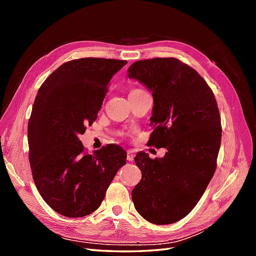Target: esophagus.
Instances as JSON below:
<instances>
[{
  "label": "esophagus",
  "mask_w": 256,
  "mask_h": 256,
  "mask_svg": "<svg viewBox=\"0 0 256 256\" xmlns=\"http://www.w3.org/2000/svg\"><path fill=\"white\" fill-rule=\"evenodd\" d=\"M126 160H128V162H133L134 160V153L132 150H128V157H126Z\"/></svg>",
  "instance_id": "1"
}]
</instances>
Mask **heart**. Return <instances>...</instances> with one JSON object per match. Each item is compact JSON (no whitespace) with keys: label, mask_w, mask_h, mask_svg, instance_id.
<instances>
[{"label":"heart","mask_w":256,"mask_h":256,"mask_svg":"<svg viewBox=\"0 0 256 256\" xmlns=\"http://www.w3.org/2000/svg\"><path fill=\"white\" fill-rule=\"evenodd\" d=\"M133 91H134V90H133Z\"/></svg>","instance_id":"b5f03b06"}]
</instances>
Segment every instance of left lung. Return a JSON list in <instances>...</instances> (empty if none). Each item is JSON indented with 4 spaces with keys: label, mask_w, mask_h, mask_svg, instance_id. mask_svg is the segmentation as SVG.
Wrapping results in <instances>:
<instances>
[{
    "label": "left lung",
    "mask_w": 256,
    "mask_h": 256,
    "mask_svg": "<svg viewBox=\"0 0 256 256\" xmlns=\"http://www.w3.org/2000/svg\"><path fill=\"white\" fill-rule=\"evenodd\" d=\"M153 94L148 143L164 148L162 158L138 152L142 179L134 187L135 209L155 224H170L197 204L216 166L221 118L214 92L204 78L176 58L135 62L128 70Z\"/></svg>",
    "instance_id": "8db88e82"
}]
</instances>
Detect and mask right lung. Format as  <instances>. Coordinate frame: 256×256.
<instances>
[{"label": "right lung", "instance_id": "add662e5", "mask_svg": "<svg viewBox=\"0 0 256 256\" xmlns=\"http://www.w3.org/2000/svg\"><path fill=\"white\" fill-rule=\"evenodd\" d=\"M126 60L81 58L62 64L35 98L27 126L32 179L45 202L69 218L99 208L126 152L108 145L84 154L79 135L94 123L112 77Z\"/></svg>", "mask_w": 256, "mask_h": 256}]
</instances>
